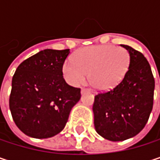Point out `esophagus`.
Returning a JSON list of instances; mask_svg holds the SVG:
<instances>
[{"label": "esophagus", "mask_w": 160, "mask_h": 160, "mask_svg": "<svg viewBox=\"0 0 160 160\" xmlns=\"http://www.w3.org/2000/svg\"><path fill=\"white\" fill-rule=\"evenodd\" d=\"M88 91H90V89H88V88H82V89H81V92H88Z\"/></svg>", "instance_id": "obj_1"}]
</instances>
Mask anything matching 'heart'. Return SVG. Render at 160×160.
Segmentation results:
<instances>
[{
	"instance_id": "heart-1",
	"label": "heart",
	"mask_w": 160,
	"mask_h": 160,
	"mask_svg": "<svg viewBox=\"0 0 160 160\" xmlns=\"http://www.w3.org/2000/svg\"><path fill=\"white\" fill-rule=\"evenodd\" d=\"M72 61L63 65V74L68 83L80 85L88 74L93 88L108 90L124 78L130 66V54L123 47L96 45L78 50Z\"/></svg>"
}]
</instances>
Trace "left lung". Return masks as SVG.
<instances>
[{"label":"left lung","instance_id":"8db88e82","mask_svg":"<svg viewBox=\"0 0 160 160\" xmlns=\"http://www.w3.org/2000/svg\"><path fill=\"white\" fill-rule=\"evenodd\" d=\"M130 66L122 80L94 96L92 110L98 134L109 141H124L144 128L153 108L155 79L144 55L131 46Z\"/></svg>","mask_w":160,"mask_h":160}]
</instances>
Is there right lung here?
<instances>
[{
    "label": "right lung",
    "instance_id": "add662e5",
    "mask_svg": "<svg viewBox=\"0 0 160 160\" xmlns=\"http://www.w3.org/2000/svg\"><path fill=\"white\" fill-rule=\"evenodd\" d=\"M69 49H46L24 60L12 80L9 108L18 129L28 136H54L66 126L80 89L63 78Z\"/></svg>",
    "mask_w": 160,
    "mask_h": 160
}]
</instances>
